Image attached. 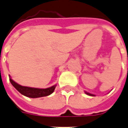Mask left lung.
<instances>
[{"label":"left lung","instance_id":"obj_1","mask_svg":"<svg viewBox=\"0 0 128 128\" xmlns=\"http://www.w3.org/2000/svg\"><path fill=\"white\" fill-rule=\"evenodd\" d=\"M86 92V94H88V95H90V96H94V94H90V93H88V92Z\"/></svg>","mask_w":128,"mask_h":128}]
</instances>
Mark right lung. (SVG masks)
Masks as SVG:
<instances>
[{
    "mask_svg": "<svg viewBox=\"0 0 128 128\" xmlns=\"http://www.w3.org/2000/svg\"><path fill=\"white\" fill-rule=\"evenodd\" d=\"M10 81L13 86L19 92L23 94L24 96L31 97V98H38V97H42L46 96L52 94L56 88V86H53L48 88H30L26 86H22L19 85L18 84L16 83L15 82L10 78Z\"/></svg>",
    "mask_w": 128,
    "mask_h": 128,
    "instance_id": "add662e5",
    "label": "right lung"
}]
</instances>
